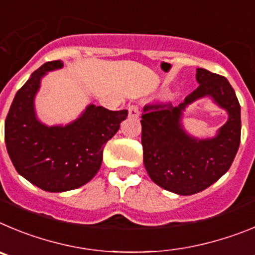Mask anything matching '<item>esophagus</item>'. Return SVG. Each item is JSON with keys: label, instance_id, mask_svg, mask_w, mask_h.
I'll list each match as a JSON object with an SVG mask.
<instances>
[{"label": "esophagus", "instance_id": "34e87169", "mask_svg": "<svg viewBox=\"0 0 255 255\" xmlns=\"http://www.w3.org/2000/svg\"><path fill=\"white\" fill-rule=\"evenodd\" d=\"M128 116H129V118H137L139 116L138 107L137 105H129L128 107Z\"/></svg>", "mask_w": 255, "mask_h": 255}]
</instances>
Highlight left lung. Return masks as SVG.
<instances>
[{
  "label": "left lung",
  "mask_w": 255,
  "mask_h": 255,
  "mask_svg": "<svg viewBox=\"0 0 255 255\" xmlns=\"http://www.w3.org/2000/svg\"><path fill=\"white\" fill-rule=\"evenodd\" d=\"M196 79L199 86L178 107L146 105L141 119L143 164L148 175L159 187L180 196L196 194L217 182L230 169L242 134L239 100L226 77L197 68ZM203 97L212 99L229 114L211 139L190 136L182 127L185 109Z\"/></svg>",
  "instance_id": "obj_1"
}]
</instances>
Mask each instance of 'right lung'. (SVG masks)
Wrapping results in <instances>:
<instances>
[{"label":"right lung","instance_id":"add662e5","mask_svg":"<svg viewBox=\"0 0 255 255\" xmlns=\"http://www.w3.org/2000/svg\"><path fill=\"white\" fill-rule=\"evenodd\" d=\"M63 67L47 62L16 93L4 122V142L16 171L47 192L82 187L99 171L103 150L118 132L128 111H108L90 104L66 126H47L35 113V96L48 72Z\"/></svg>","mask_w":255,"mask_h":255}]
</instances>
